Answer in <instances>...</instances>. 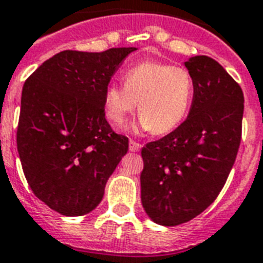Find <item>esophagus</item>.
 <instances>
[{
	"mask_svg": "<svg viewBox=\"0 0 263 263\" xmlns=\"http://www.w3.org/2000/svg\"><path fill=\"white\" fill-rule=\"evenodd\" d=\"M142 147L138 142H135V140H129V150L131 152H138L139 148Z\"/></svg>",
	"mask_w": 263,
	"mask_h": 263,
	"instance_id": "1",
	"label": "esophagus"
}]
</instances>
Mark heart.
I'll list each match as a JSON object with an SVG mask.
<instances>
[{"label": "heart", "instance_id": "heart-1", "mask_svg": "<svg viewBox=\"0 0 263 263\" xmlns=\"http://www.w3.org/2000/svg\"><path fill=\"white\" fill-rule=\"evenodd\" d=\"M124 87L110 86L103 95L105 113L121 127L138 102L139 127L156 135L168 134L187 117L194 98V79L183 67L142 61L123 76Z\"/></svg>", "mask_w": 263, "mask_h": 263}]
</instances>
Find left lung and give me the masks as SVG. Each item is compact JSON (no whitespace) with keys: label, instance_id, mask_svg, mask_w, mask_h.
Segmentation results:
<instances>
[{"label":"left lung","instance_id":"left-lung-1","mask_svg":"<svg viewBox=\"0 0 263 263\" xmlns=\"http://www.w3.org/2000/svg\"><path fill=\"white\" fill-rule=\"evenodd\" d=\"M194 79L188 117L142 148L140 198L154 222L175 227L216 200L236 160L245 97L233 78L208 55L185 61Z\"/></svg>","mask_w":263,"mask_h":263}]
</instances>
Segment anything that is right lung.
<instances>
[{"label":"right lung","mask_w":263,"mask_h":263,"mask_svg":"<svg viewBox=\"0 0 263 263\" xmlns=\"http://www.w3.org/2000/svg\"><path fill=\"white\" fill-rule=\"evenodd\" d=\"M136 47L101 53L64 50L26 80L17 152L35 196L63 216H83L102 200L128 138L105 119L111 76Z\"/></svg>","instance_id":"1"}]
</instances>
